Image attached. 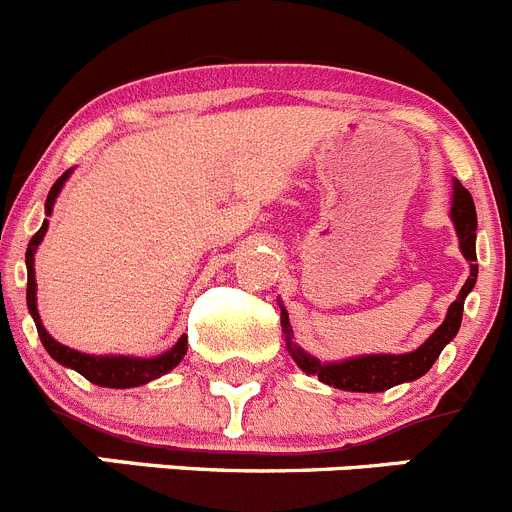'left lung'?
<instances>
[{
  "label": "left lung",
  "instance_id": "8db88e82",
  "mask_svg": "<svg viewBox=\"0 0 512 512\" xmlns=\"http://www.w3.org/2000/svg\"><path fill=\"white\" fill-rule=\"evenodd\" d=\"M450 218L455 226L457 241H460V251L465 261L470 264V276H467L465 286L460 289L457 299L452 301L447 309L445 321L437 326L435 332L425 339L417 349L407 354H359V357L339 359V362H321V359L311 357L309 352L294 342V329L289 324V311L281 306V332H284L286 352L296 362L301 372L309 377H319V382L329 384L334 389H344V392H384L389 387H397L402 382H415L422 374L430 372L432 364L437 362L442 349L457 337L462 321V309H465V299L478 281V253H475V238H478V213H475V203L467 188L460 180L452 178V203H450Z\"/></svg>",
  "mask_w": 512,
  "mask_h": 512
}]
</instances>
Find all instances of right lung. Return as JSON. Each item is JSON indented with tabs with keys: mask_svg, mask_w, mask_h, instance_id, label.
<instances>
[{
	"mask_svg": "<svg viewBox=\"0 0 512 512\" xmlns=\"http://www.w3.org/2000/svg\"><path fill=\"white\" fill-rule=\"evenodd\" d=\"M72 168L67 173H62L57 178L55 186L50 188L45 201V216H52V208H55L57 196H60L62 186H65V180L70 178ZM47 226L50 221H42V228L32 236L27 246V256H24V264H27V309L32 314L34 326H37V334L42 339V347L47 349L55 362H60L62 367L75 369L77 374H82L85 379H90L92 384H100V387H110V389H130V387H140V384H148L153 379L163 377L168 374L170 369L178 367L180 359L186 357L188 352V337L178 339L168 352L158 354V357H133V354H85L77 352V349L65 347V344L57 342L50 332L45 329L40 319V311H37V281H34V253H37V246L45 238Z\"/></svg>",
	"mask_w": 512,
	"mask_h": 512,
	"instance_id": "right-lung-1",
	"label": "right lung"
}]
</instances>
